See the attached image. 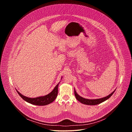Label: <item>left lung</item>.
Returning <instances> with one entry per match:
<instances>
[{
    "label": "left lung",
    "mask_w": 132,
    "mask_h": 132,
    "mask_svg": "<svg viewBox=\"0 0 132 132\" xmlns=\"http://www.w3.org/2000/svg\"><path fill=\"white\" fill-rule=\"evenodd\" d=\"M74 90H75L74 91L75 96V97H76V98L78 101H79L80 102H81V103H83L84 104L90 105L99 104L105 101V100H106L107 99L110 98V97H111V96L114 93V91H116V90H115L114 91H113L111 94H110L109 95H108V96H106L105 97H103L102 98L97 99H86V98H84L81 97V96H80L79 95H78V93L76 92V90H75V89H74Z\"/></svg>",
    "instance_id": "1"
}]
</instances>
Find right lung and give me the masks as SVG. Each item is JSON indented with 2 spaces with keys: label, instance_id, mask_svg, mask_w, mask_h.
Masks as SVG:
<instances>
[{
  "label": "right lung",
  "instance_id": "add662e5",
  "mask_svg": "<svg viewBox=\"0 0 132 132\" xmlns=\"http://www.w3.org/2000/svg\"><path fill=\"white\" fill-rule=\"evenodd\" d=\"M59 84L60 82L56 86V87L54 88L53 91L49 94H48V95L44 96L34 98H31L24 96L19 92L17 90H16V91L19 94V95L24 100H25L27 102H29V103L36 105H46L52 103L53 101L55 100L56 98L57 97L58 94V87Z\"/></svg>",
  "mask_w": 132,
  "mask_h": 132
}]
</instances>
